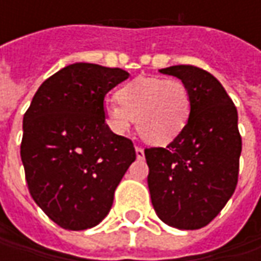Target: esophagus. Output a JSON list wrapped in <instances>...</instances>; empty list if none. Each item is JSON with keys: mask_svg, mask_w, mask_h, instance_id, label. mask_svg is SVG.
Wrapping results in <instances>:
<instances>
[{"mask_svg": "<svg viewBox=\"0 0 261 261\" xmlns=\"http://www.w3.org/2000/svg\"><path fill=\"white\" fill-rule=\"evenodd\" d=\"M135 152H136V158H138V160H144V156H145L144 148H141V146H135Z\"/></svg>", "mask_w": 261, "mask_h": 261, "instance_id": "1", "label": "esophagus"}]
</instances>
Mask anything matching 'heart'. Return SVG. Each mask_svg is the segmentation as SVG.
<instances>
[{"mask_svg":"<svg viewBox=\"0 0 261 261\" xmlns=\"http://www.w3.org/2000/svg\"><path fill=\"white\" fill-rule=\"evenodd\" d=\"M117 101H107V125L117 134L136 120V129L146 142L167 145L183 132L192 112L187 87L174 78L139 76L122 87Z\"/></svg>","mask_w":261,"mask_h":261,"instance_id":"heart-1","label":"heart"}]
</instances>
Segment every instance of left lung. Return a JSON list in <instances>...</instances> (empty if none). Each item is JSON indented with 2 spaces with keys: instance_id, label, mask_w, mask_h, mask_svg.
Instances as JSON below:
<instances>
[{
  "instance_id": "obj_1",
  "label": "left lung",
  "mask_w": 261,
  "mask_h": 261,
  "mask_svg": "<svg viewBox=\"0 0 261 261\" xmlns=\"http://www.w3.org/2000/svg\"><path fill=\"white\" fill-rule=\"evenodd\" d=\"M187 87L192 112L167 148H146L148 187L158 218L178 229H199L215 218L238 183L241 135L238 113L225 88L193 65L160 69Z\"/></svg>"
}]
</instances>
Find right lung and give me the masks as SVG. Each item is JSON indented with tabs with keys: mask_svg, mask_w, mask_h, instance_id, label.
<instances>
[{
	"mask_svg": "<svg viewBox=\"0 0 261 261\" xmlns=\"http://www.w3.org/2000/svg\"><path fill=\"white\" fill-rule=\"evenodd\" d=\"M127 76L120 68L68 65L39 87L24 113L20 155L29 192L64 229L100 224L135 161L132 141L113 134L105 115L106 94Z\"/></svg>",
	"mask_w": 261,
	"mask_h": 261,
	"instance_id": "1",
	"label": "right lung"
}]
</instances>
